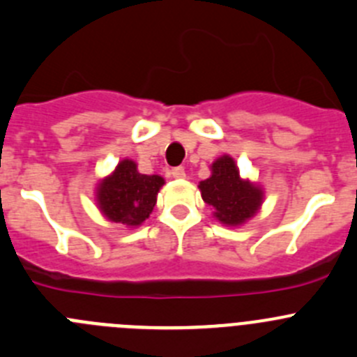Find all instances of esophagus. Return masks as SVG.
I'll list each match as a JSON object with an SVG mask.
<instances>
[{
    "instance_id": "obj_1",
    "label": "esophagus",
    "mask_w": 357,
    "mask_h": 357,
    "mask_svg": "<svg viewBox=\"0 0 357 357\" xmlns=\"http://www.w3.org/2000/svg\"><path fill=\"white\" fill-rule=\"evenodd\" d=\"M171 176H172V178H176V179H183L186 176V172H185V169H183V167H174L171 171Z\"/></svg>"
}]
</instances>
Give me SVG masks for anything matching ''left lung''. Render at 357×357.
I'll use <instances>...</instances> for the list:
<instances>
[{"label": "left lung", "mask_w": 357, "mask_h": 357, "mask_svg": "<svg viewBox=\"0 0 357 357\" xmlns=\"http://www.w3.org/2000/svg\"><path fill=\"white\" fill-rule=\"evenodd\" d=\"M204 202L214 209V218L227 227H238L258 213L263 190L249 179H242L230 155L216 158L211 176L199 185Z\"/></svg>", "instance_id": "left-lung-1"}]
</instances>
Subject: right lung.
<instances>
[{"mask_svg": "<svg viewBox=\"0 0 357 357\" xmlns=\"http://www.w3.org/2000/svg\"><path fill=\"white\" fill-rule=\"evenodd\" d=\"M164 183L162 176L141 174L136 162L126 158L99 183L96 200L106 220L130 228L139 227L153 211Z\"/></svg>", "mask_w": 357, "mask_h": 357, "instance_id": "1", "label": "right lung"}]
</instances>
